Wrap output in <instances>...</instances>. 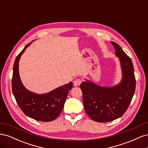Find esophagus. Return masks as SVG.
Instances as JSON below:
<instances>
[{"instance_id": "esophagus-1", "label": "esophagus", "mask_w": 148, "mask_h": 148, "mask_svg": "<svg viewBox=\"0 0 148 148\" xmlns=\"http://www.w3.org/2000/svg\"><path fill=\"white\" fill-rule=\"evenodd\" d=\"M82 80L80 79H76L75 81H74V85L75 86H79L80 84L82 83Z\"/></svg>"}]
</instances>
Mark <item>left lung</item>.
Masks as SVG:
<instances>
[{
	"mask_svg": "<svg viewBox=\"0 0 148 148\" xmlns=\"http://www.w3.org/2000/svg\"><path fill=\"white\" fill-rule=\"evenodd\" d=\"M111 43L121 63L122 82L111 88L101 87L88 80L80 84L86 113L97 122H110L122 117L130 104L135 91L136 79L131 59L118 44Z\"/></svg>",
	"mask_w": 148,
	"mask_h": 148,
	"instance_id": "left-lung-1",
	"label": "left lung"
}]
</instances>
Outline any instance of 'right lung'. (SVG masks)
Here are the masks:
<instances>
[{
  "mask_svg": "<svg viewBox=\"0 0 148 148\" xmlns=\"http://www.w3.org/2000/svg\"><path fill=\"white\" fill-rule=\"evenodd\" d=\"M30 44L31 42L28 44L16 57L12 79V92L18 105L26 115L41 122H51L62 112L69 91L72 88L73 84L70 82L50 92L41 95L27 90L20 78L18 62L21 54Z\"/></svg>",
  "mask_w": 148,
  "mask_h": 148,
  "instance_id": "right-lung-1",
  "label": "right lung"
}]
</instances>
